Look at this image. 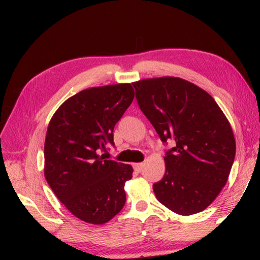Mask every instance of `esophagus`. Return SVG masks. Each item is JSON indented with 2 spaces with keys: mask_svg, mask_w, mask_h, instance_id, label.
Masks as SVG:
<instances>
[{
  "mask_svg": "<svg viewBox=\"0 0 260 260\" xmlns=\"http://www.w3.org/2000/svg\"><path fill=\"white\" fill-rule=\"evenodd\" d=\"M133 167H134V170L136 171V172H141V171H142V169H143V164H142V162H136V164L133 165Z\"/></svg>",
  "mask_w": 260,
  "mask_h": 260,
  "instance_id": "34e87169",
  "label": "esophagus"
}]
</instances>
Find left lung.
<instances>
[{"label":"left lung","mask_w":260,"mask_h":260,"mask_svg":"<svg viewBox=\"0 0 260 260\" xmlns=\"http://www.w3.org/2000/svg\"><path fill=\"white\" fill-rule=\"evenodd\" d=\"M135 98L161 142L165 174L153 183L157 200L181 215L201 212L221 191L234 162L232 127L211 95L180 78L134 82Z\"/></svg>","instance_id":"1"}]
</instances>
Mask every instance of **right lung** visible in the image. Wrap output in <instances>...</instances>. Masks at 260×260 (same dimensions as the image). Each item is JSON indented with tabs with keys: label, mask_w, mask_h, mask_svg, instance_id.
I'll return each mask as SVG.
<instances>
[{
	"label": "right lung",
	"mask_w": 260,
	"mask_h": 260,
	"mask_svg": "<svg viewBox=\"0 0 260 260\" xmlns=\"http://www.w3.org/2000/svg\"><path fill=\"white\" fill-rule=\"evenodd\" d=\"M131 83L79 91L60 105L49 122L45 142V177L73 215L102 225L120 212L131 165L105 159L114 146L113 129L133 102Z\"/></svg>",
	"instance_id": "obj_1"
}]
</instances>
